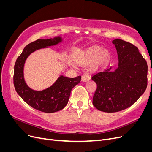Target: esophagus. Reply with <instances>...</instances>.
Masks as SVG:
<instances>
[{
    "mask_svg": "<svg viewBox=\"0 0 152 152\" xmlns=\"http://www.w3.org/2000/svg\"><path fill=\"white\" fill-rule=\"evenodd\" d=\"M90 79H91V75L87 73H85L82 75V81H83V82L89 80H90Z\"/></svg>",
    "mask_w": 152,
    "mask_h": 152,
    "instance_id": "obj_1",
    "label": "esophagus"
}]
</instances>
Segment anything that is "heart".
I'll return each mask as SVG.
<instances>
[{
    "instance_id": "1",
    "label": "heart",
    "mask_w": 152,
    "mask_h": 152,
    "mask_svg": "<svg viewBox=\"0 0 152 152\" xmlns=\"http://www.w3.org/2000/svg\"><path fill=\"white\" fill-rule=\"evenodd\" d=\"M110 54L107 49H103L100 46H93L86 49L78 59L81 63L90 64L93 63L94 67L103 68L108 63Z\"/></svg>"
}]
</instances>
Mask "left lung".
I'll use <instances>...</instances> for the list:
<instances>
[{"label": "left lung", "mask_w": 152, "mask_h": 152, "mask_svg": "<svg viewBox=\"0 0 152 152\" xmlns=\"http://www.w3.org/2000/svg\"><path fill=\"white\" fill-rule=\"evenodd\" d=\"M112 43L118 54V68L113 72L107 68L91 78L97 84L93 105L108 113L131 107L143 94L148 82V66L137 48L121 39H115Z\"/></svg>", "instance_id": "obj_1"}]
</instances>
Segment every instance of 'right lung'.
<instances>
[{
    "mask_svg": "<svg viewBox=\"0 0 152 152\" xmlns=\"http://www.w3.org/2000/svg\"><path fill=\"white\" fill-rule=\"evenodd\" d=\"M59 37L49 39H38L28 44L18 57L14 70V86L17 93L32 108L45 113H53L62 110L68 103L71 91L79 83L81 76L68 78L60 76L56 82L43 91L32 90L25 83L23 67L26 59L35 50L60 42Z\"/></svg>",
    "mask_w": 152,
    "mask_h": 152,
    "instance_id": "obj_1",
    "label": "right lung"
}]
</instances>
